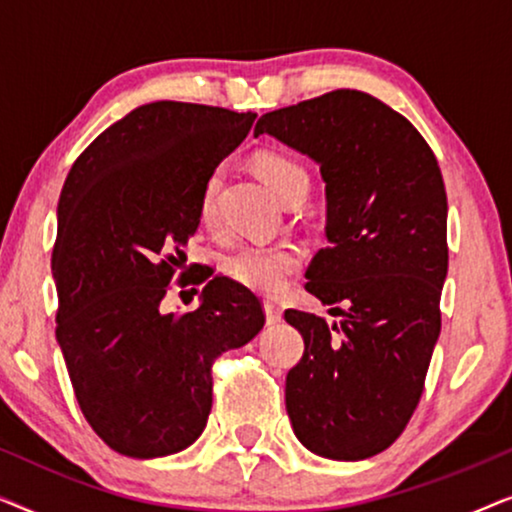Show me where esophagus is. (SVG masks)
Listing matches in <instances>:
<instances>
[{"mask_svg":"<svg viewBox=\"0 0 512 512\" xmlns=\"http://www.w3.org/2000/svg\"><path fill=\"white\" fill-rule=\"evenodd\" d=\"M263 310H265V319H268V324H279V321H282V310H279V305L272 303V300H265Z\"/></svg>","mask_w":512,"mask_h":512,"instance_id":"1","label":"esophagus"}]
</instances>
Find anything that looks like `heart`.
<instances>
[{
    "instance_id": "1",
    "label": "heart",
    "mask_w": 512,
    "mask_h": 512,
    "mask_svg": "<svg viewBox=\"0 0 512 512\" xmlns=\"http://www.w3.org/2000/svg\"><path fill=\"white\" fill-rule=\"evenodd\" d=\"M256 170L265 179L272 191L284 200L298 181L307 179V172L296 160L279 156V153H265L256 160ZM221 191V172H214L207 179L200 195V219L207 226L216 221V200ZM300 268V251L291 244H247L228 256L226 272L235 282L258 293H279L289 282V277Z\"/></svg>"
}]
</instances>
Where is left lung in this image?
Returning <instances> with one entry per match:
<instances>
[{"mask_svg":"<svg viewBox=\"0 0 512 512\" xmlns=\"http://www.w3.org/2000/svg\"><path fill=\"white\" fill-rule=\"evenodd\" d=\"M319 165L328 247L305 289L340 321L286 310L305 340L286 375V412L307 450L359 461L394 443L424 391L447 277V195L408 118L361 90H333L258 118Z\"/></svg>","mask_w":512,"mask_h":512,"instance_id":"left-lung-1","label":"left lung"}]
</instances>
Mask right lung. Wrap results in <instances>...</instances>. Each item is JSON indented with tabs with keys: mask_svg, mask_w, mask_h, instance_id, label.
<instances>
[{
	"mask_svg": "<svg viewBox=\"0 0 512 512\" xmlns=\"http://www.w3.org/2000/svg\"><path fill=\"white\" fill-rule=\"evenodd\" d=\"M254 118L205 104H142L81 153L62 186L55 338L83 417L125 457L193 445L212 410L214 359L265 324L247 286L207 279L212 272L195 277L207 279L198 310L160 307L200 226L202 188Z\"/></svg>",
	"mask_w": 512,
	"mask_h": 512,
	"instance_id": "1",
	"label": "right lung"
}]
</instances>
